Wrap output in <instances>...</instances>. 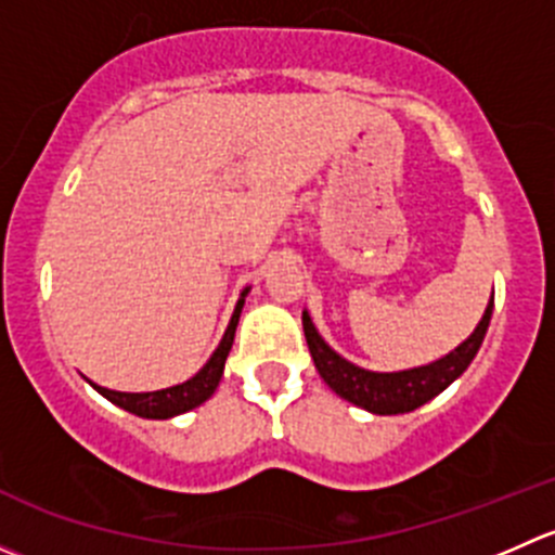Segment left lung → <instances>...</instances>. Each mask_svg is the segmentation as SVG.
Wrapping results in <instances>:
<instances>
[{"mask_svg":"<svg viewBox=\"0 0 555 555\" xmlns=\"http://www.w3.org/2000/svg\"><path fill=\"white\" fill-rule=\"evenodd\" d=\"M491 309H494V295H491L489 309H486L483 319H480L478 327H475V333L469 335L462 346H456L451 354L433 362V365L413 367V371L402 373H371L346 362L344 357H338L327 344H324L322 335L317 333V327H313L311 317L306 311L304 333L319 376L324 378V384H327L335 395L354 402V405L365 408V411L378 413V416H395V413L416 411L418 405H424V402H429L433 397H438L446 386L456 382V378L467 371V365L473 362V357L478 354L480 344H483L486 338V330H489L491 322Z\"/></svg>","mask_w":555,"mask_h":555,"instance_id":"left-lung-1","label":"left lung"}]
</instances>
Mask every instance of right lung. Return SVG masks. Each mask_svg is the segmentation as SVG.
<instances>
[{
	"mask_svg": "<svg viewBox=\"0 0 555 555\" xmlns=\"http://www.w3.org/2000/svg\"><path fill=\"white\" fill-rule=\"evenodd\" d=\"M244 295H246V289L242 293V300L236 304V311H233L231 324H228V330H225V335H222L217 351L209 357V362H206V365L201 367L193 378H190V382L171 386V389L144 391V395H128V391H112V389H104V386H96V384L93 386L102 391L106 400H112L115 405H120L122 411L137 413V416H142V418H171V416H177V413L198 408L201 402H206L211 395H215L217 384H220L222 367H225L228 351H231L233 335H236L238 317H242Z\"/></svg>",
	"mask_w": 555,
	"mask_h": 555,
	"instance_id": "add662e5",
	"label": "right lung"
}]
</instances>
